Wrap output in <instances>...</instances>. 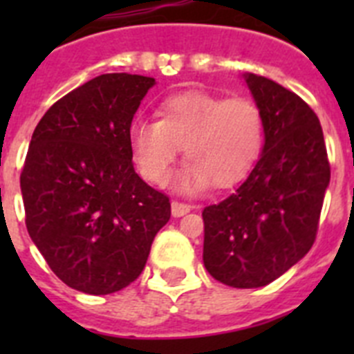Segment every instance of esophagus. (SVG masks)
Returning <instances> with one entry per match:
<instances>
[{"instance_id": "obj_1", "label": "esophagus", "mask_w": 354, "mask_h": 354, "mask_svg": "<svg viewBox=\"0 0 354 354\" xmlns=\"http://www.w3.org/2000/svg\"><path fill=\"white\" fill-rule=\"evenodd\" d=\"M189 211H192V205L183 204V202H171V216L174 218H180Z\"/></svg>"}]
</instances>
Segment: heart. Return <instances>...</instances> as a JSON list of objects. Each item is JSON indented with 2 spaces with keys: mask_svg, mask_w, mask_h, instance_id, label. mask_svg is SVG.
<instances>
[{
  "mask_svg": "<svg viewBox=\"0 0 354 354\" xmlns=\"http://www.w3.org/2000/svg\"><path fill=\"white\" fill-rule=\"evenodd\" d=\"M158 122L134 120L129 149L140 174L154 184L167 180L184 150L189 161L175 175L183 193L202 192L209 184L232 187L257 165L264 147V117L248 97L189 90L167 97L156 109Z\"/></svg>",
  "mask_w": 354,
  "mask_h": 354,
  "instance_id": "1",
  "label": "heart"
}]
</instances>
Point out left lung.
<instances>
[{"label":"left lung","mask_w":354,"mask_h":354,"mask_svg":"<svg viewBox=\"0 0 354 354\" xmlns=\"http://www.w3.org/2000/svg\"><path fill=\"white\" fill-rule=\"evenodd\" d=\"M264 117V147L245 183L202 211L204 266L237 289L282 277L312 248L330 162L317 115L282 84L243 74Z\"/></svg>","instance_id":"obj_1"}]
</instances>
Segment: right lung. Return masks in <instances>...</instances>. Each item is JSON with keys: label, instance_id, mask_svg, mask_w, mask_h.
Wrapping results in <instances>:
<instances>
[{"label": "right lung", "instance_id": "add662e5", "mask_svg": "<svg viewBox=\"0 0 354 354\" xmlns=\"http://www.w3.org/2000/svg\"><path fill=\"white\" fill-rule=\"evenodd\" d=\"M154 77L101 74L46 111L23 174L26 227L53 273L102 296L140 277L170 200L134 171L129 127Z\"/></svg>", "mask_w": 354, "mask_h": 354}]
</instances>
